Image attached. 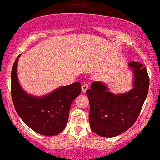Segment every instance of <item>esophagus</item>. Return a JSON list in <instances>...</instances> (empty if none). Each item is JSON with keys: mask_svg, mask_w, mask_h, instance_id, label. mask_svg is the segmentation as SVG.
<instances>
[{"mask_svg": "<svg viewBox=\"0 0 160 160\" xmlns=\"http://www.w3.org/2000/svg\"><path fill=\"white\" fill-rule=\"evenodd\" d=\"M88 89H89L88 84H84V85H83V86L82 87V90L83 92H86Z\"/></svg>", "mask_w": 160, "mask_h": 160, "instance_id": "esophagus-1", "label": "esophagus"}]
</instances>
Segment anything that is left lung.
Wrapping results in <instances>:
<instances>
[{
	"label": "left lung",
	"mask_w": 160,
	"mask_h": 160,
	"mask_svg": "<svg viewBox=\"0 0 160 160\" xmlns=\"http://www.w3.org/2000/svg\"><path fill=\"white\" fill-rule=\"evenodd\" d=\"M133 73L132 89L121 94L109 91L107 84L94 82L87 89L90 110V128L101 137L112 138L121 135L133 125L138 117L147 97L149 78L143 65L128 63Z\"/></svg>",
	"instance_id": "obj_1"
}]
</instances>
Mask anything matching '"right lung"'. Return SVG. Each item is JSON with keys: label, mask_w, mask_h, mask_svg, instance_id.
I'll return each instance as SVG.
<instances>
[{"label": "right lung", "mask_w": 160, "mask_h": 160, "mask_svg": "<svg viewBox=\"0 0 160 160\" xmlns=\"http://www.w3.org/2000/svg\"><path fill=\"white\" fill-rule=\"evenodd\" d=\"M17 57L12 71V97L17 113L35 132L54 136L64 130L72 102L81 94V84L62 86L47 95L35 96L24 90L17 76Z\"/></svg>", "instance_id": "add662e5"}]
</instances>
